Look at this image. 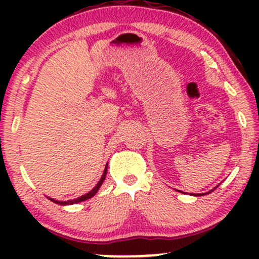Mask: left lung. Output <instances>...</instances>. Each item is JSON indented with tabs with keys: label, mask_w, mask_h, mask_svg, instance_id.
I'll return each instance as SVG.
<instances>
[{
	"label": "left lung",
	"mask_w": 259,
	"mask_h": 259,
	"mask_svg": "<svg viewBox=\"0 0 259 259\" xmlns=\"http://www.w3.org/2000/svg\"><path fill=\"white\" fill-rule=\"evenodd\" d=\"M196 196H197V195H196Z\"/></svg>",
	"instance_id": "obj_1"
}]
</instances>
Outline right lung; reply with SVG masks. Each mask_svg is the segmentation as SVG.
Returning a JSON list of instances; mask_svg holds the SVG:
<instances>
[{
	"label": "right lung",
	"instance_id": "obj_1",
	"mask_svg": "<svg viewBox=\"0 0 259 259\" xmlns=\"http://www.w3.org/2000/svg\"><path fill=\"white\" fill-rule=\"evenodd\" d=\"M106 174H107V165H106V168H105V171H103V175H102V178H101L99 183H97V185L95 186L94 189H92L90 192H88V194L84 195V196H80V197L75 198V200H69V201H67V202H65V201H64V202H63V201H56V200H53V198H50V200H51L52 202H55V203H58V204H63V206H65V204H74V203H79V202H82V201H86V200H89V198H91L92 196H95V195H96V192L99 191V189H100V187H101V185H102L103 180H105V178H106Z\"/></svg>",
	"mask_w": 259,
	"mask_h": 259
}]
</instances>
